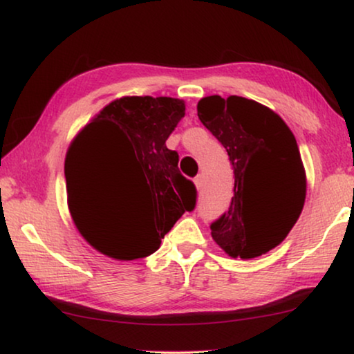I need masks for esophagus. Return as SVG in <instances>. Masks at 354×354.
Listing matches in <instances>:
<instances>
[{
	"mask_svg": "<svg viewBox=\"0 0 354 354\" xmlns=\"http://www.w3.org/2000/svg\"><path fill=\"white\" fill-rule=\"evenodd\" d=\"M193 182H195V185H196L198 190H201V187H203V176H196L195 180H193Z\"/></svg>",
	"mask_w": 354,
	"mask_h": 354,
	"instance_id": "1",
	"label": "esophagus"
}]
</instances>
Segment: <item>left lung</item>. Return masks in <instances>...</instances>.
Listing matches in <instances>:
<instances>
[{
    "label": "left lung",
    "instance_id": "obj_1",
    "mask_svg": "<svg viewBox=\"0 0 354 354\" xmlns=\"http://www.w3.org/2000/svg\"><path fill=\"white\" fill-rule=\"evenodd\" d=\"M198 118L227 149L235 187L211 235L232 258L251 259L282 243L306 198V172L295 135L279 114L232 95L198 101Z\"/></svg>",
    "mask_w": 354,
    "mask_h": 354
}]
</instances>
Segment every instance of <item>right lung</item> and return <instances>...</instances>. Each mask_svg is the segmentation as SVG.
Here are the masks:
<instances>
[{"label": "right lung", "mask_w": 354, "mask_h": 354, "mask_svg": "<svg viewBox=\"0 0 354 354\" xmlns=\"http://www.w3.org/2000/svg\"><path fill=\"white\" fill-rule=\"evenodd\" d=\"M183 115V100L124 96L104 106L72 140L64 164L67 205L77 230L100 253L119 261L153 254L183 212L195 207L196 188L178 171L177 151L166 147ZM111 163L147 185V211L129 226L93 216L83 200L86 174Z\"/></svg>", "instance_id": "obj_1"}]
</instances>
